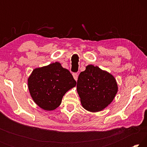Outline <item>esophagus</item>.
Returning <instances> with one entry per match:
<instances>
[{"label":"esophagus","mask_w":147,"mask_h":147,"mask_svg":"<svg viewBox=\"0 0 147 147\" xmlns=\"http://www.w3.org/2000/svg\"><path fill=\"white\" fill-rule=\"evenodd\" d=\"M73 76L74 79L76 81H77V80H78V74H77V73H73Z\"/></svg>","instance_id":"obj_1"}]
</instances>
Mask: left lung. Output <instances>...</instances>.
Here are the masks:
<instances>
[{
	"label": "left lung",
	"mask_w": 147,
	"mask_h": 147,
	"mask_svg": "<svg viewBox=\"0 0 147 147\" xmlns=\"http://www.w3.org/2000/svg\"><path fill=\"white\" fill-rule=\"evenodd\" d=\"M76 90L83 108L94 113L111 103L118 91V85L112 74L98 66L89 65L79 74Z\"/></svg>",
	"instance_id": "obj_1"
}]
</instances>
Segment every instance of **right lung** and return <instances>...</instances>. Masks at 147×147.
Wrapping results in <instances>:
<instances>
[{"label": "right lung", "mask_w": 147, "mask_h": 147, "mask_svg": "<svg viewBox=\"0 0 147 147\" xmlns=\"http://www.w3.org/2000/svg\"><path fill=\"white\" fill-rule=\"evenodd\" d=\"M76 82L59 62L34 69L28 78L30 94L35 103L46 111L56 109L62 98Z\"/></svg>", "instance_id": "1"}]
</instances>
